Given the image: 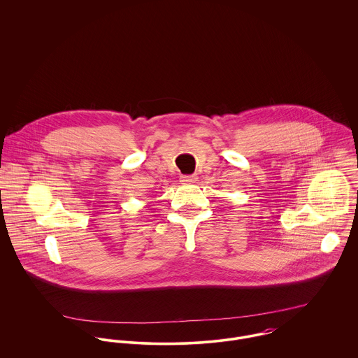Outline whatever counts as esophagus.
<instances>
[{"label":"esophagus","mask_w":358,"mask_h":358,"mask_svg":"<svg viewBox=\"0 0 358 358\" xmlns=\"http://www.w3.org/2000/svg\"><path fill=\"white\" fill-rule=\"evenodd\" d=\"M196 179H197V176H196V175H183V176H180V182H182L183 185L194 183V182H196Z\"/></svg>","instance_id":"34e87169"}]
</instances>
